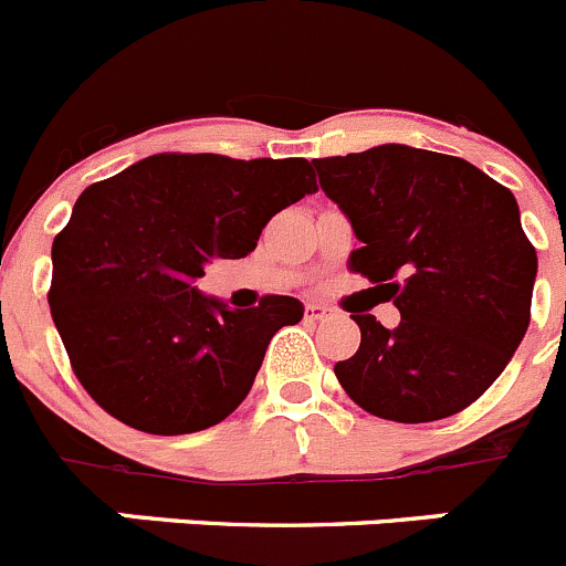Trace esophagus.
Segmentation results:
<instances>
[{
  "label": "esophagus",
  "instance_id": "esophagus-1",
  "mask_svg": "<svg viewBox=\"0 0 566 566\" xmlns=\"http://www.w3.org/2000/svg\"><path fill=\"white\" fill-rule=\"evenodd\" d=\"M304 310H307V318H313V321L329 318L332 315V307H326V304H321V301H310Z\"/></svg>",
  "mask_w": 566,
  "mask_h": 566
}]
</instances>
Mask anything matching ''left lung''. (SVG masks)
Segmentation results:
<instances>
[{"mask_svg":"<svg viewBox=\"0 0 566 566\" xmlns=\"http://www.w3.org/2000/svg\"><path fill=\"white\" fill-rule=\"evenodd\" d=\"M313 164L360 240L348 268L402 315L396 329L352 315L360 348L335 366L343 390L402 424L461 413L503 374L531 324L536 248L516 198L463 158L408 145Z\"/></svg>","mask_w":566,"mask_h":566,"instance_id":"8db88e82","label":"left lung"}]
</instances>
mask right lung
I'll list each match as a JSON object with an SVG mask.
<instances>
[{
  "instance_id": "1",
  "label": "right lung",
  "mask_w": 566,
  "mask_h": 566,
  "mask_svg": "<svg viewBox=\"0 0 566 566\" xmlns=\"http://www.w3.org/2000/svg\"><path fill=\"white\" fill-rule=\"evenodd\" d=\"M307 158L158 153L77 198L52 242L50 310L94 402L153 436L234 413L282 326L304 304L229 310L195 287L211 259L256 248L276 211L315 192Z\"/></svg>"
}]
</instances>
